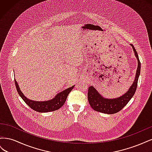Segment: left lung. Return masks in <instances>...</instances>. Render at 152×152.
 <instances>
[{
    "label": "left lung",
    "mask_w": 152,
    "mask_h": 152,
    "mask_svg": "<svg viewBox=\"0 0 152 152\" xmlns=\"http://www.w3.org/2000/svg\"><path fill=\"white\" fill-rule=\"evenodd\" d=\"M135 56L137 59V68L136 73V77L134 82L130 87V88L122 96L117 98L108 99L104 98L101 95L93 86H90L88 89V101L91 107L95 111L102 112L107 114H113L118 112L125 107L129 102L130 99L134 96L137 85V80L140 74L141 63L140 61L138 54L132 44H130Z\"/></svg>",
    "instance_id": "left-lung-1"
}]
</instances>
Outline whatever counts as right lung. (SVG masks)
Wrapping results in <instances>:
<instances>
[{
    "label": "right lung",
    "mask_w": 152,
    "mask_h": 152,
    "mask_svg": "<svg viewBox=\"0 0 152 152\" xmlns=\"http://www.w3.org/2000/svg\"><path fill=\"white\" fill-rule=\"evenodd\" d=\"M15 82L16 90L18 94H20V97L23 99V100L31 109H33L36 112L41 113L53 112L60 108L64 104V103H65L68 94L70 93V92H71V91L73 89V87L75 86H73L72 87H69V88L63 91L61 93L56 94V96L52 99H50L49 101H45V102H35V101L30 100L27 98L26 96H25L24 94H23L22 92L21 91L20 87L18 84V82L15 79Z\"/></svg>",
    "instance_id": "add662e5"
}]
</instances>
